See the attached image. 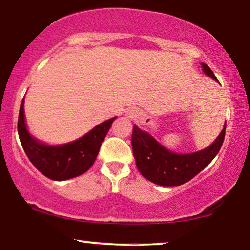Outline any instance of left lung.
<instances>
[{
  "mask_svg": "<svg viewBox=\"0 0 250 250\" xmlns=\"http://www.w3.org/2000/svg\"><path fill=\"white\" fill-rule=\"evenodd\" d=\"M208 77L218 81L211 68L202 64ZM226 126L218 139L208 149L189 154H177L165 149L150 134L141 131L134 125L132 146L136 167L144 178L161 186H179L200 173L221 149Z\"/></svg>",
  "mask_w": 250,
  "mask_h": 250,
  "instance_id": "8db88e82",
  "label": "left lung"
}]
</instances>
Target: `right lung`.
<instances>
[{
  "instance_id": "obj_1",
  "label": "right lung",
  "mask_w": 250,
  "mask_h": 250,
  "mask_svg": "<svg viewBox=\"0 0 250 250\" xmlns=\"http://www.w3.org/2000/svg\"><path fill=\"white\" fill-rule=\"evenodd\" d=\"M116 117L101 123L74 142L59 146H48L36 141L28 133L24 123L23 99L18 118V134L31 164L47 178L66 180L80 176L96 161L101 143Z\"/></svg>"
}]
</instances>
